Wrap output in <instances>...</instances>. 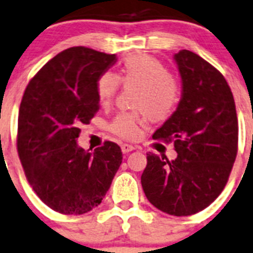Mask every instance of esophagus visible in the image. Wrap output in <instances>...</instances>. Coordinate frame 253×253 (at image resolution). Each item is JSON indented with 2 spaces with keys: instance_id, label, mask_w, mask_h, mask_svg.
<instances>
[{
  "instance_id": "34e87169",
  "label": "esophagus",
  "mask_w": 253,
  "mask_h": 253,
  "mask_svg": "<svg viewBox=\"0 0 253 253\" xmlns=\"http://www.w3.org/2000/svg\"><path fill=\"white\" fill-rule=\"evenodd\" d=\"M121 149H122L123 154H127V153L132 152V150L135 149V146L131 145V144H122V145H121Z\"/></svg>"
}]
</instances>
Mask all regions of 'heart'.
Returning <instances> with one entry per match:
<instances>
[{"label": "heart", "mask_w": 253, "mask_h": 253, "mask_svg": "<svg viewBox=\"0 0 253 253\" xmlns=\"http://www.w3.org/2000/svg\"><path fill=\"white\" fill-rule=\"evenodd\" d=\"M123 86H135L132 105L140 112H121L110 121L109 131L122 139H135L140 125L148 118L163 122L175 113L181 100V84L154 56L133 54L121 64L118 74L103 73L96 80V95L101 105H108Z\"/></svg>", "instance_id": "obj_1"}]
</instances>
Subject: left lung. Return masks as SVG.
Returning a JSON list of instances; mask_svg holds the SVG:
<instances>
[{"instance_id": "obj_1", "label": "left lung", "mask_w": 253, "mask_h": 253, "mask_svg": "<svg viewBox=\"0 0 253 253\" xmlns=\"http://www.w3.org/2000/svg\"><path fill=\"white\" fill-rule=\"evenodd\" d=\"M175 60L182 97L153 139L172 141L177 158L146 153L141 185L154 207L189 216L224 190L238 152V118L230 87L213 65L189 50L177 52Z\"/></svg>"}]
</instances>
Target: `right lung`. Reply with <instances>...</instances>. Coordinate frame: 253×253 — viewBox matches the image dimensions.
<instances>
[{
  "mask_svg": "<svg viewBox=\"0 0 253 253\" xmlns=\"http://www.w3.org/2000/svg\"><path fill=\"white\" fill-rule=\"evenodd\" d=\"M114 63V54L67 48L37 72L23 95L16 148L25 177L38 198L63 215H82L100 205L122 163L113 141L94 153L76 141L81 125L100 108L96 80Z\"/></svg>",
  "mask_w": 253,
  "mask_h": 253,
  "instance_id": "right-lung-1",
  "label": "right lung"
}]
</instances>
